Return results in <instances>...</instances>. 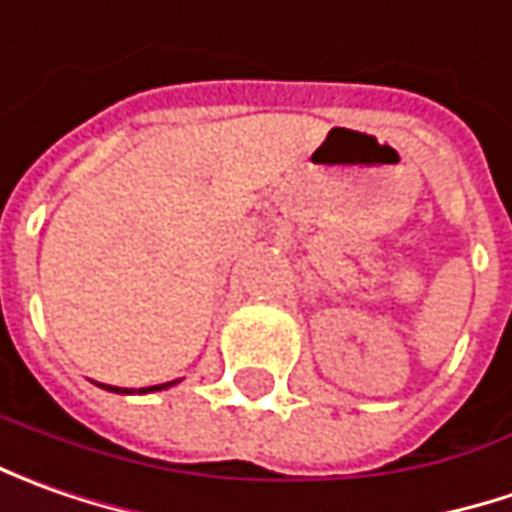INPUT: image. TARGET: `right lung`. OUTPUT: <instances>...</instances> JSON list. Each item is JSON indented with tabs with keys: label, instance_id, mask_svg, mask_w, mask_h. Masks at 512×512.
<instances>
[{
	"label": "right lung",
	"instance_id": "1",
	"mask_svg": "<svg viewBox=\"0 0 512 512\" xmlns=\"http://www.w3.org/2000/svg\"><path fill=\"white\" fill-rule=\"evenodd\" d=\"M165 387H170L168 384H156V387H142L139 393H148V390H165ZM108 390H116V393H130V390H125V387H108Z\"/></svg>",
	"mask_w": 512,
	"mask_h": 512
}]
</instances>
